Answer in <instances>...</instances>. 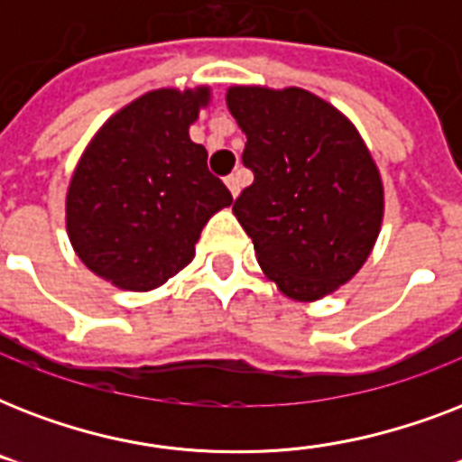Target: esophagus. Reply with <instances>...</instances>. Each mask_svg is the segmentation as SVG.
Masks as SVG:
<instances>
[{
  "label": "esophagus",
  "instance_id": "34e87169",
  "mask_svg": "<svg viewBox=\"0 0 462 462\" xmlns=\"http://www.w3.org/2000/svg\"><path fill=\"white\" fill-rule=\"evenodd\" d=\"M225 184H227V189H230L232 196H237L239 189H242V180H239V172L230 174V177H225Z\"/></svg>",
  "mask_w": 462,
  "mask_h": 462
}]
</instances>
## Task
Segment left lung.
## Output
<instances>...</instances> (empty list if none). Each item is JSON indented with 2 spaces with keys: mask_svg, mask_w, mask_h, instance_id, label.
Listing matches in <instances>:
<instances>
[{
  "mask_svg": "<svg viewBox=\"0 0 462 462\" xmlns=\"http://www.w3.org/2000/svg\"><path fill=\"white\" fill-rule=\"evenodd\" d=\"M254 172L232 206L268 281L316 302L365 266L383 223V181L357 126L304 88L230 86Z\"/></svg>",
  "mask_w": 462,
  "mask_h": 462,
  "instance_id": "1",
  "label": "left lung"
}]
</instances>
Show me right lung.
Listing matches in <instances>:
<instances>
[{
  "mask_svg": "<svg viewBox=\"0 0 462 462\" xmlns=\"http://www.w3.org/2000/svg\"><path fill=\"white\" fill-rule=\"evenodd\" d=\"M210 86L155 88L117 110L88 141L67 189V235L88 271L148 292L191 263L210 217L232 194L208 172L189 126Z\"/></svg>",
  "mask_w": 462,
  "mask_h": 462,
  "instance_id": "obj_1",
  "label": "right lung"
}]
</instances>
